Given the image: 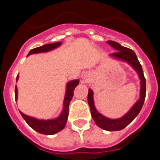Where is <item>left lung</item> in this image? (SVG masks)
Masks as SVG:
<instances>
[{
    "label": "left lung",
    "instance_id": "8db88e82",
    "mask_svg": "<svg viewBox=\"0 0 160 160\" xmlns=\"http://www.w3.org/2000/svg\"><path fill=\"white\" fill-rule=\"evenodd\" d=\"M107 43L116 49L117 51L115 53H111V56L113 58H115L117 59L127 62L132 66L136 72L138 73V77L140 78V98L135 103V105L133 106L132 108L128 111L123 117L117 119H111L107 117L103 116L102 114L98 113L95 109L94 103V99H93V90L91 89H89L88 97V104L90 108V113L92 115V118L95 123L97 124L98 127L100 128L109 131H120L125 128L128 124L131 123L133 120L135 119V117L140 112L141 109L143 106L144 100L146 97V79L143 75V71H142V66L138 62L137 56L135 53L133 51L132 49H128L127 47L121 46L118 42H114V41H107Z\"/></svg>",
    "mask_w": 160,
    "mask_h": 160
}]
</instances>
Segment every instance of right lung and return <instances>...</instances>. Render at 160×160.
Listing matches in <instances>:
<instances>
[{"mask_svg":"<svg viewBox=\"0 0 160 160\" xmlns=\"http://www.w3.org/2000/svg\"><path fill=\"white\" fill-rule=\"evenodd\" d=\"M62 42H55V43L47 44V45H44V46H40V47H37L34 49H31L29 53H28V56L32 53H44V52L50 51L52 49L61 46ZM18 79V75L17 76V81ZM78 80H73L67 83L66 85V92L64 98V104H63V111L60 116L58 118H55V119H49V120H39L35 118H32L31 116H28L26 114H23L22 112L20 111L22 116L23 117L25 122H27L28 125L38 131L40 134H44V135H53L56 134L58 131H62L64 129L65 126H66V122H67L68 114H69V106L70 102L71 101L73 95V90L75 87L78 85ZM18 98V88L17 86L15 87V99L17 100Z\"/></svg>","mask_w":160,"mask_h":160,"instance_id":"obj_1","label":"right lung"}]
</instances>
